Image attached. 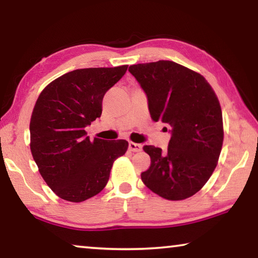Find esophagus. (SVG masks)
<instances>
[{
	"label": "esophagus",
	"instance_id": "1",
	"mask_svg": "<svg viewBox=\"0 0 258 258\" xmlns=\"http://www.w3.org/2000/svg\"><path fill=\"white\" fill-rule=\"evenodd\" d=\"M128 149L133 152H138L142 150V145L140 143H135V142H130L128 143Z\"/></svg>",
	"mask_w": 258,
	"mask_h": 258
}]
</instances>
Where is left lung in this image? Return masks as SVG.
I'll use <instances>...</instances> for the list:
<instances>
[{"label": "left lung", "mask_w": 258, "mask_h": 258, "mask_svg": "<svg viewBox=\"0 0 258 258\" xmlns=\"http://www.w3.org/2000/svg\"><path fill=\"white\" fill-rule=\"evenodd\" d=\"M128 72L147 94L152 120L172 127L167 150L143 147L151 164L142 182L167 200L189 198L206 184L221 154L220 101L204 76L174 61L132 64Z\"/></svg>", "instance_id": "8db88e82"}]
</instances>
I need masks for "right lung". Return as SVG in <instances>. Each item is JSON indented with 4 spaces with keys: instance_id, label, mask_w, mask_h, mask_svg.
Masks as SVG:
<instances>
[{
    "instance_id": "obj_1",
    "label": "right lung",
    "mask_w": 258,
    "mask_h": 258,
    "mask_svg": "<svg viewBox=\"0 0 258 258\" xmlns=\"http://www.w3.org/2000/svg\"><path fill=\"white\" fill-rule=\"evenodd\" d=\"M127 66L76 69L42 91L30 118V151L46 184L61 199L81 203L103 190L126 140L91 141L86 126L99 118L102 99Z\"/></svg>"
}]
</instances>
